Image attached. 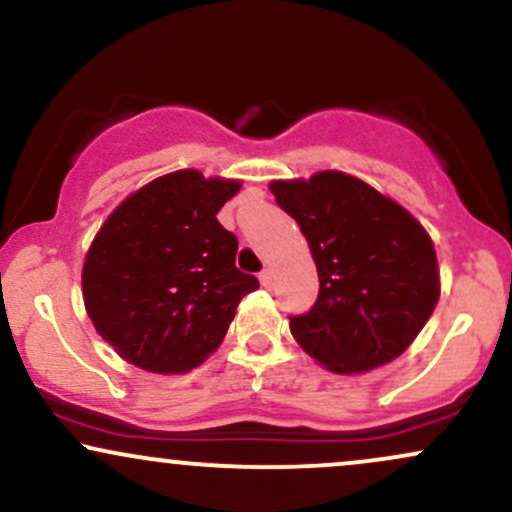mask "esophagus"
I'll list each match as a JSON object with an SVG mask.
<instances>
[{"label":"esophagus","instance_id":"34e87169","mask_svg":"<svg viewBox=\"0 0 512 512\" xmlns=\"http://www.w3.org/2000/svg\"><path fill=\"white\" fill-rule=\"evenodd\" d=\"M260 281H262L264 289H272V284H274L272 269H262V272H260Z\"/></svg>","mask_w":512,"mask_h":512}]
</instances>
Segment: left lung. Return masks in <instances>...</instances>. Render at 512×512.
Segmentation results:
<instances>
[{
	"label": "left lung",
	"instance_id": "8db88e82",
	"mask_svg": "<svg viewBox=\"0 0 512 512\" xmlns=\"http://www.w3.org/2000/svg\"><path fill=\"white\" fill-rule=\"evenodd\" d=\"M276 204L296 219L320 293L291 334L334 373H363L402 354L436 308L438 260L419 221L363 180L325 170L276 180Z\"/></svg>",
	"mask_w": 512,
	"mask_h": 512
}]
</instances>
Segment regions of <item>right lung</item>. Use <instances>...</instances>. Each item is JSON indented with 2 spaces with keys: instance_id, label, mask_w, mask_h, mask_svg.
<instances>
[{
  "instance_id": "1",
  "label": "right lung",
  "mask_w": 512,
  "mask_h": 512,
  "mask_svg": "<svg viewBox=\"0 0 512 512\" xmlns=\"http://www.w3.org/2000/svg\"><path fill=\"white\" fill-rule=\"evenodd\" d=\"M238 180L175 170L129 195L86 252V313L125 361L185 373L219 349L240 298L260 286L236 267L238 238L216 214Z\"/></svg>"
}]
</instances>
